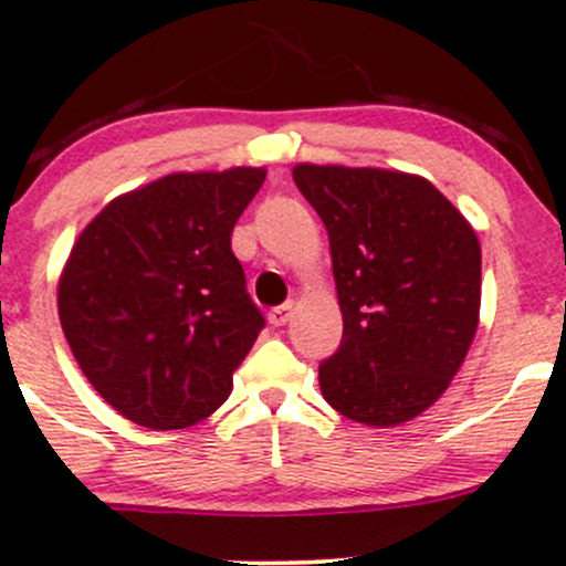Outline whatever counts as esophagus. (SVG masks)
<instances>
[{
  "instance_id": "34e87169",
  "label": "esophagus",
  "mask_w": 566,
  "mask_h": 566,
  "mask_svg": "<svg viewBox=\"0 0 566 566\" xmlns=\"http://www.w3.org/2000/svg\"><path fill=\"white\" fill-rule=\"evenodd\" d=\"M293 314H295V303L287 301L282 303V306H273L271 312H268V323L279 328V325H287L290 319H293Z\"/></svg>"
}]
</instances>
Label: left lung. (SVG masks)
I'll return each mask as SVG.
<instances>
[{
  "label": "left lung",
  "mask_w": 566,
  "mask_h": 566,
  "mask_svg": "<svg viewBox=\"0 0 566 566\" xmlns=\"http://www.w3.org/2000/svg\"><path fill=\"white\" fill-rule=\"evenodd\" d=\"M293 178L328 230L344 317L319 390L355 423H407L448 390L478 331V235L420 176L295 165Z\"/></svg>",
  "instance_id": "left-lung-1"
}]
</instances>
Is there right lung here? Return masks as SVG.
Instances as JSON below:
<instances>
[{"mask_svg": "<svg viewBox=\"0 0 566 566\" xmlns=\"http://www.w3.org/2000/svg\"><path fill=\"white\" fill-rule=\"evenodd\" d=\"M263 168L174 174L88 222L59 282V319L94 390L133 423L170 431L228 401L265 317L230 249Z\"/></svg>", "mask_w": 566, "mask_h": 566, "instance_id": "add662e5", "label": "right lung"}]
</instances>
